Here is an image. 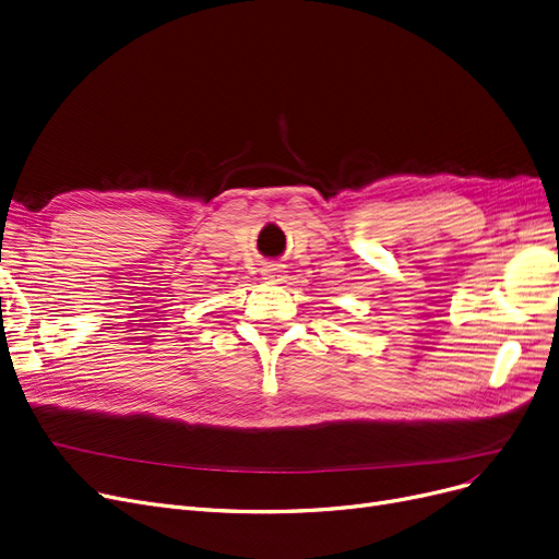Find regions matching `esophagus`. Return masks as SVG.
<instances>
[{
  "label": "esophagus",
  "mask_w": 559,
  "mask_h": 559,
  "mask_svg": "<svg viewBox=\"0 0 559 559\" xmlns=\"http://www.w3.org/2000/svg\"><path fill=\"white\" fill-rule=\"evenodd\" d=\"M282 277H284L282 265L271 263V265H265V267H263V280H267V282H280Z\"/></svg>",
  "instance_id": "34e87169"
}]
</instances>
